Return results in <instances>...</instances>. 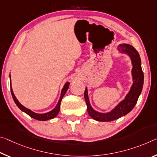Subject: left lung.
<instances>
[{"mask_svg":"<svg viewBox=\"0 0 157 157\" xmlns=\"http://www.w3.org/2000/svg\"><path fill=\"white\" fill-rule=\"evenodd\" d=\"M117 50L119 52L126 54L131 59V65H132L131 76H132L133 84L131 86L130 90L123 100L119 102L113 110L107 113H100L92 108L89 101L87 88L86 87L84 91V99L87 105V112L89 116L96 121H111L127 114L133 110L134 106L136 105L143 90L144 74L142 71L141 59L138 52L132 45L124 43L119 44Z\"/></svg>","mask_w":157,"mask_h":157,"instance_id":"left-lung-1","label":"left lung"}]
</instances>
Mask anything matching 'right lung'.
Wrapping results in <instances>:
<instances>
[{
    "label": "right lung",
    "mask_w": 157,
    "mask_h": 157,
    "mask_svg": "<svg viewBox=\"0 0 157 157\" xmlns=\"http://www.w3.org/2000/svg\"><path fill=\"white\" fill-rule=\"evenodd\" d=\"M10 84H11L10 74ZM69 85H70V82H67L64 84L63 89H61V95H60V97H59V101H58V103H57L56 107L53 109V110H52L49 112H47V113H35V112L32 111L31 110H30V109L26 108V107H24L23 105H21V104L19 103V101L17 99L15 95H14L13 93V91H12V85L10 86V90H11V94H12V98H13L14 103H15L17 107H18V108L20 109L21 111H23L24 113H26L28 115L31 117L35 119H37V120L47 121V120H49V119H51L56 117L57 116V114H59V110H60V105H61V100H62V98H63V96L65 95V94L66 93L67 90H68Z\"/></svg>",
    "instance_id": "obj_1"
}]
</instances>
